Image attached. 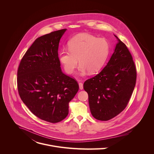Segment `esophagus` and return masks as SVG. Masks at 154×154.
<instances>
[{"instance_id": "obj_1", "label": "esophagus", "mask_w": 154, "mask_h": 154, "mask_svg": "<svg viewBox=\"0 0 154 154\" xmlns=\"http://www.w3.org/2000/svg\"><path fill=\"white\" fill-rule=\"evenodd\" d=\"M79 85L80 89V90H83V83L80 82V83H79Z\"/></svg>"}]
</instances>
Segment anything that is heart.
Returning <instances> with one entry per match:
<instances>
[{"label": "heart", "mask_w": 154, "mask_h": 154, "mask_svg": "<svg viewBox=\"0 0 154 154\" xmlns=\"http://www.w3.org/2000/svg\"><path fill=\"white\" fill-rule=\"evenodd\" d=\"M68 49H63L59 53V59L69 74L74 72L78 64L80 71L86 70L90 74L100 71L108 57L109 45L105 38H99L90 34H80L71 39Z\"/></svg>", "instance_id": "heart-1"}]
</instances>
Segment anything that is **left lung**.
Returning <instances> with one entry per match:
<instances>
[{"label": "left lung", "mask_w": 154, "mask_h": 154, "mask_svg": "<svg viewBox=\"0 0 154 154\" xmlns=\"http://www.w3.org/2000/svg\"><path fill=\"white\" fill-rule=\"evenodd\" d=\"M115 36L118 42L106 66L83 84L91 113L100 121H108L124 110L136 84L137 70L132 56L125 44Z\"/></svg>", "instance_id": "obj_1"}]
</instances>
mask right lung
<instances>
[{"label": "right lung", "instance_id": "1", "mask_svg": "<svg viewBox=\"0 0 154 154\" xmlns=\"http://www.w3.org/2000/svg\"><path fill=\"white\" fill-rule=\"evenodd\" d=\"M66 30L36 38L21 59L17 72L21 100L33 115L51 123L68 116L69 103L79 88L75 79L64 74L60 67L58 46Z\"/></svg>", "mask_w": 154, "mask_h": 154}]
</instances>
